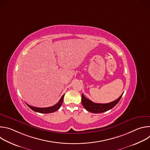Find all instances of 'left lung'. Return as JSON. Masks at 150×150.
Instances as JSON below:
<instances>
[{
  "label": "left lung",
  "instance_id": "8db88e82",
  "mask_svg": "<svg viewBox=\"0 0 150 150\" xmlns=\"http://www.w3.org/2000/svg\"><path fill=\"white\" fill-rule=\"evenodd\" d=\"M123 94L116 100L105 104L94 103L92 101L90 100L89 99L85 98V97L83 94H82L81 102L83 108L88 112H90L93 113H101L106 111H108L113 108L120 101V98L122 97Z\"/></svg>",
  "mask_w": 150,
  "mask_h": 150
}]
</instances>
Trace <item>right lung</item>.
Masks as SVG:
<instances>
[{
	"label": "right lung",
	"mask_w": 150,
	"mask_h": 150,
	"mask_svg": "<svg viewBox=\"0 0 150 150\" xmlns=\"http://www.w3.org/2000/svg\"><path fill=\"white\" fill-rule=\"evenodd\" d=\"M65 94H63L62 97L60 98L59 101L56 104L52 106V107H49V108H35V107H33L31 105H30L29 104H27V105L29 107V108L32 109L33 111L36 112H38V113H53L56 112V110H57L60 108L63 102V97Z\"/></svg>",
	"instance_id": "1"
}]
</instances>
